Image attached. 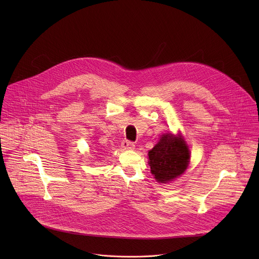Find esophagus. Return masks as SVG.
<instances>
[{
  "instance_id": "esophagus-1",
  "label": "esophagus",
  "mask_w": 259,
  "mask_h": 259,
  "mask_svg": "<svg viewBox=\"0 0 259 259\" xmlns=\"http://www.w3.org/2000/svg\"><path fill=\"white\" fill-rule=\"evenodd\" d=\"M134 146H135V144L130 140H123V142H122V147L125 150H132V149H134Z\"/></svg>"
}]
</instances>
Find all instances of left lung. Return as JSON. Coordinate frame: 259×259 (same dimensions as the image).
<instances>
[{"label": "left lung", "instance_id": "1", "mask_svg": "<svg viewBox=\"0 0 259 259\" xmlns=\"http://www.w3.org/2000/svg\"><path fill=\"white\" fill-rule=\"evenodd\" d=\"M151 171L158 182L166 183L186 171L190 151L181 138L171 133L163 135L160 141L149 152Z\"/></svg>", "mask_w": 259, "mask_h": 259}]
</instances>
